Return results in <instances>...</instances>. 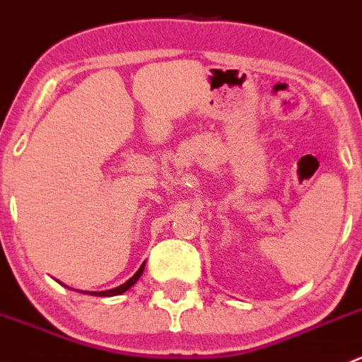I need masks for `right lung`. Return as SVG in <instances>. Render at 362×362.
Instances as JSON below:
<instances>
[{"label": "right lung", "mask_w": 362, "mask_h": 362, "mask_svg": "<svg viewBox=\"0 0 362 362\" xmlns=\"http://www.w3.org/2000/svg\"><path fill=\"white\" fill-rule=\"evenodd\" d=\"M144 266H145V264H141V266H140V269H138V272L134 273V275L131 276V279L127 280L126 284H122V286L115 287V289H110V291H103V293H89V294H94V296H117V294L126 293V291L129 289L131 286H134V284H136V280L140 279V276H141V273H144ZM59 284H61V282H59Z\"/></svg>", "instance_id": "obj_1"}]
</instances>
